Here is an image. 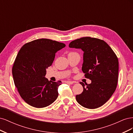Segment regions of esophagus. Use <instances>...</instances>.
Masks as SVG:
<instances>
[{
  "instance_id": "1",
  "label": "esophagus",
  "mask_w": 133,
  "mask_h": 133,
  "mask_svg": "<svg viewBox=\"0 0 133 133\" xmlns=\"http://www.w3.org/2000/svg\"><path fill=\"white\" fill-rule=\"evenodd\" d=\"M65 83L68 84H73L74 83L73 82H71V81H65Z\"/></svg>"
}]
</instances>
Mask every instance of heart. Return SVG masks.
Listing matches in <instances>:
<instances>
[{
	"label": "heart",
	"instance_id": "b5f03b06",
	"mask_svg": "<svg viewBox=\"0 0 133 133\" xmlns=\"http://www.w3.org/2000/svg\"><path fill=\"white\" fill-rule=\"evenodd\" d=\"M72 53H73V52H71V53H70L69 54H72Z\"/></svg>",
	"mask_w": 133,
	"mask_h": 133
}]
</instances>
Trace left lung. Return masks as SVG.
Segmentation results:
<instances>
[{"instance_id":"left-lung-1","label":"left lung","mask_w":133,"mask_h":133,"mask_svg":"<svg viewBox=\"0 0 133 133\" xmlns=\"http://www.w3.org/2000/svg\"><path fill=\"white\" fill-rule=\"evenodd\" d=\"M69 46L84 51L82 69L85 78L91 81L89 84L80 82L83 91L76 95L78 103L88 109L102 106L113 94L117 86V57L106 42L97 38L83 37L72 41Z\"/></svg>"}]
</instances>
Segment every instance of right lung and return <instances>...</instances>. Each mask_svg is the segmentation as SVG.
Masks as SVG:
<instances>
[{"mask_svg": "<svg viewBox=\"0 0 133 133\" xmlns=\"http://www.w3.org/2000/svg\"><path fill=\"white\" fill-rule=\"evenodd\" d=\"M65 44L48 39H39L24 44L12 68L15 87L22 98L37 108L49 106L57 99L61 81H49L46 70L53 63L55 53Z\"/></svg>", "mask_w": 133, "mask_h": 133, "instance_id": "add662e5", "label": "right lung"}]
</instances>
